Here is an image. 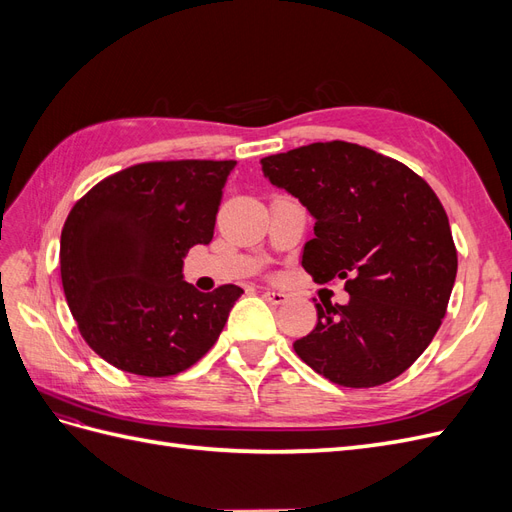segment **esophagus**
<instances>
[{
    "instance_id": "34e87169",
    "label": "esophagus",
    "mask_w": 512,
    "mask_h": 512,
    "mask_svg": "<svg viewBox=\"0 0 512 512\" xmlns=\"http://www.w3.org/2000/svg\"><path fill=\"white\" fill-rule=\"evenodd\" d=\"M262 297H265L271 305H282L288 299L282 290H265V292H262Z\"/></svg>"
}]
</instances>
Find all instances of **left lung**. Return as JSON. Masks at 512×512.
Wrapping results in <instances>:
<instances>
[{
  "mask_svg": "<svg viewBox=\"0 0 512 512\" xmlns=\"http://www.w3.org/2000/svg\"><path fill=\"white\" fill-rule=\"evenodd\" d=\"M262 173L312 213L303 269L344 280L346 305L316 303V329L294 342L327 380L369 389L397 378L438 333L457 275L446 211L414 170L354 143H312L262 158Z\"/></svg>",
  "mask_w": 512,
  "mask_h": 512,
  "instance_id": "1",
  "label": "left lung"
}]
</instances>
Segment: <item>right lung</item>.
<instances>
[{
	"instance_id": "add662e5",
	"label": "right lung",
	"mask_w": 512,
	"mask_h": 512,
	"mask_svg": "<svg viewBox=\"0 0 512 512\" xmlns=\"http://www.w3.org/2000/svg\"><path fill=\"white\" fill-rule=\"evenodd\" d=\"M235 164H134L76 200L61 230V284L83 339L106 363L166 378L218 342L243 290L200 292L181 269L190 247L211 243Z\"/></svg>"
}]
</instances>
